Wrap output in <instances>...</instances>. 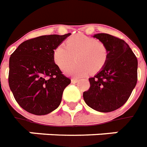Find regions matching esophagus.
Returning a JSON list of instances; mask_svg holds the SVG:
<instances>
[{
  "instance_id": "obj_1",
  "label": "esophagus",
  "mask_w": 147,
  "mask_h": 147,
  "mask_svg": "<svg viewBox=\"0 0 147 147\" xmlns=\"http://www.w3.org/2000/svg\"><path fill=\"white\" fill-rule=\"evenodd\" d=\"M78 78H71V83H76V82H78Z\"/></svg>"
}]
</instances>
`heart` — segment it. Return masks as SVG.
<instances>
[{
    "label": "heart",
    "instance_id": "heart-1",
    "mask_svg": "<svg viewBox=\"0 0 147 147\" xmlns=\"http://www.w3.org/2000/svg\"><path fill=\"white\" fill-rule=\"evenodd\" d=\"M65 44L61 43L55 47L53 51V60L62 69L71 63L76 55V63L63 69L64 73L68 76L83 77L90 70L93 72L100 70L107 62V48L94 38L77 34L69 38Z\"/></svg>",
    "mask_w": 147,
    "mask_h": 147
}]
</instances>
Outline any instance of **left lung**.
Masks as SVG:
<instances>
[{
	"mask_svg": "<svg viewBox=\"0 0 147 147\" xmlns=\"http://www.w3.org/2000/svg\"><path fill=\"white\" fill-rule=\"evenodd\" d=\"M107 49V62L89 78V89L83 93L85 103L97 111H114L130 98L137 82V59L124 40L107 33L94 35Z\"/></svg>",
	"mask_w": 147,
	"mask_h": 147,
	"instance_id": "1",
	"label": "left lung"
}]
</instances>
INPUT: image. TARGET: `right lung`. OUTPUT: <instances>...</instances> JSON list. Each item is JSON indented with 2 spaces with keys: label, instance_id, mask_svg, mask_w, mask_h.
<instances>
[{
  "label": "right lung",
  "instance_id": "add662e5",
  "mask_svg": "<svg viewBox=\"0 0 147 147\" xmlns=\"http://www.w3.org/2000/svg\"><path fill=\"white\" fill-rule=\"evenodd\" d=\"M46 35L22 42L9 60L8 82L15 100L30 114L45 115L59 106L71 83L53 60V51L70 36Z\"/></svg>",
  "mask_w": 147,
  "mask_h": 147
}]
</instances>
